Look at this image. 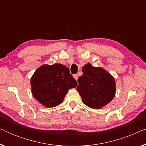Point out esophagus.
I'll return each instance as SVG.
<instances>
[{"label": "esophagus", "instance_id": "34e87169", "mask_svg": "<svg viewBox=\"0 0 146 146\" xmlns=\"http://www.w3.org/2000/svg\"><path fill=\"white\" fill-rule=\"evenodd\" d=\"M73 76L75 78L76 80H78V75L77 74H74Z\"/></svg>", "mask_w": 146, "mask_h": 146}]
</instances>
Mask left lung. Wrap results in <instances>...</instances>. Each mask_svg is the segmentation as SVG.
Listing matches in <instances>:
<instances>
[{
	"mask_svg": "<svg viewBox=\"0 0 146 146\" xmlns=\"http://www.w3.org/2000/svg\"><path fill=\"white\" fill-rule=\"evenodd\" d=\"M82 72L78 80L77 91L84 104L92 108H101L114 97V78L105 70L93 67L90 63L82 68Z\"/></svg>",
	"mask_w": 146,
	"mask_h": 146,
	"instance_id": "8db88e82",
	"label": "left lung"
}]
</instances>
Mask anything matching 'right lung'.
<instances>
[{
    "label": "right lung",
    "instance_id": "obj_1",
    "mask_svg": "<svg viewBox=\"0 0 146 146\" xmlns=\"http://www.w3.org/2000/svg\"><path fill=\"white\" fill-rule=\"evenodd\" d=\"M31 82L33 96L47 108L61 104L69 88L77 86L68 68L61 64L42 66L36 70Z\"/></svg>",
    "mask_w": 146,
    "mask_h": 146
}]
</instances>
